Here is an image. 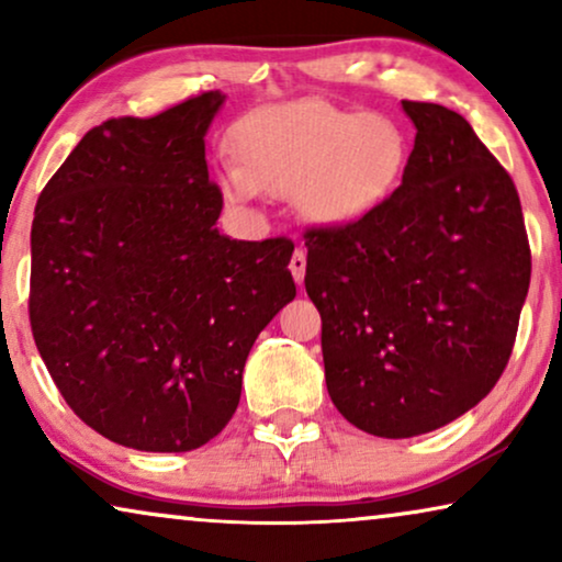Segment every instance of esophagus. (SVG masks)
<instances>
[{
    "label": "esophagus",
    "mask_w": 562,
    "mask_h": 562,
    "mask_svg": "<svg viewBox=\"0 0 562 562\" xmlns=\"http://www.w3.org/2000/svg\"><path fill=\"white\" fill-rule=\"evenodd\" d=\"M289 268H291V276H294V281L302 283L304 273H306V252L294 250V256H291V260H289Z\"/></svg>",
    "instance_id": "34e87169"
}]
</instances>
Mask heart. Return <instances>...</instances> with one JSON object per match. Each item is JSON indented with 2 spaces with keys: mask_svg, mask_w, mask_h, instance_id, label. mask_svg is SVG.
Instances as JSON below:
<instances>
[{
  "mask_svg": "<svg viewBox=\"0 0 562 562\" xmlns=\"http://www.w3.org/2000/svg\"><path fill=\"white\" fill-rule=\"evenodd\" d=\"M409 137L386 114H358L304 99L258 110L237 133V158L220 166L237 202L260 191L294 196L306 220L340 227L383 204L409 164Z\"/></svg>",
  "mask_w": 562,
  "mask_h": 562,
  "instance_id": "b5f03b06",
  "label": "heart"
}]
</instances>
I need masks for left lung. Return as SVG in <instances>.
<instances>
[{
  "label": "left lung",
  "mask_w": 562,
  "mask_h": 562,
  "mask_svg": "<svg viewBox=\"0 0 562 562\" xmlns=\"http://www.w3.org/2000/svg\"><path fill=\"white\" fill-rule=\"evenodd\" d=\"M402 106L417 127L402 187L304 235L329 398L389 440L450 425L496 386L532 271L512 176L465 117Z\"/></svg>",
  "instance_id": "left-lung-1"
}]
</instances>
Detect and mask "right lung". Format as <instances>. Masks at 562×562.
<instances>
[{"label": "right lung", "instance_id": "1", "mask_svg": "<svg viewBox=\"0 0 562 562\" xmlns=\"http://www.w3.org/2000/svg\"><path fill=\"white\" fill-rule=\"evenodd\" d=\"M222 104L206 91L102 122L35 206L37 350L76 417L133 450L187 452L220 435L252 342L296 296L294 243L217 229L204 135Z\"/></svg>", "mask_w": 562, "mask_h": 562}]
</instances>
